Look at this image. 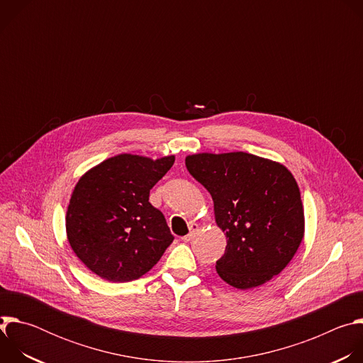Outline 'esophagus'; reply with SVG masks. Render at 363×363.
Returning a JSON list of instances; mask_svg holds the SVG:
<instances>
[{
	"mask_svg": "<svg viewBox=\"0 0 363 363\" xmlns=\"http://www.w3.org/2000/svg\"><path fill=\"white\" fill-rule=\"evenodd\" d=\"M199 231V227H198V224H195V223H192L191 225H189V233L182 238L185 242H188V241H191L194 237H195V234Z\"/></svg>",
	"mask_w": 363,
	"mask_h": 363,
	"instance_id": "34e87169",
	"label": "esophagus"
}]
</instances>
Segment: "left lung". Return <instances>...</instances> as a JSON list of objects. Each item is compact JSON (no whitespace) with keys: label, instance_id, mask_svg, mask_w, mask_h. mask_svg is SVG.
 Wrapping results in <instances>:
<instances>
[{"label":"left lung","instance_id":"8db88e82","mask_svg":"<svg viewBox=\"0 0 363 363\" xmlns=\"http://www.w3.org/2000/svg\"><path fill=\"white\" fill-rule=\"evenodd\" d=\"M185 165L211 194L217 225L227 235L218 276L241 290L277 276L304 235L303 203L291 172L247 152L195 153Z\"/></svg>","mask_w":363,"mask_h":363}]
</instances>
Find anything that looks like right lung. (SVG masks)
<instances>
[{
  "mask_svg": "<svg viewBox=\"0 0 363 363\" xmlns=\"http://www.w3.org/2000/svg\"><path fill=\"white\" fill-rule=\"evenodd\" d=\"M175 157L153 161L122 153L87 171L74 186L66 216L69 242L83 264L113 283L147 273L174 241L149 191Z\"/></svg>",
  "mask_w": 363,
  "mask_h": 363,
  "instance_id": "obj_1",
  "label": "right lung"
}]
</instances>
